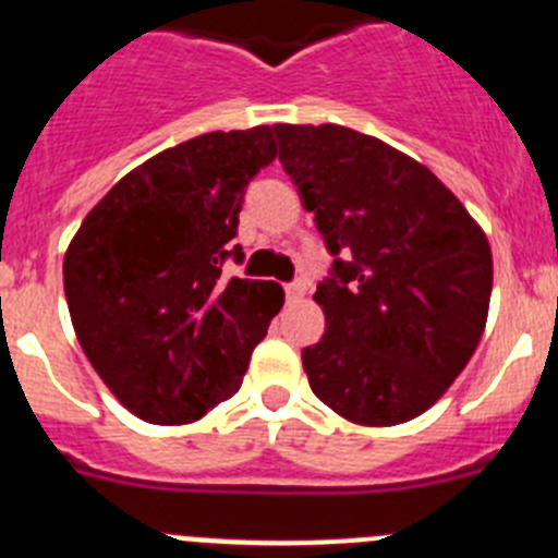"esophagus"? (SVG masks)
Returning a JSON list of instances; mask_svg holds the SVG:
<instances>
[{"label": "esophagus", "mask_w": 558, "mask_h": 558, "mask_svg": "<svg viewBox=\"0 0 558 558\" xmlns=\"http://www.w3.org/2000/svg\"><path fill=\"white\" fill-rule=\"evenodd\" d=\"M284 293H288V302H299L307 293V279H295V282L284 284Z\"/></svg>", "instance_id": "34e87169"}]
</instances>
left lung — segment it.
<instances>
[{
	"label": "left lung",
	"instance_id": "8db88e82",
	"mask_svg": "<svg viewBox=\"0 0 558 558\" xmlns=\"http://www.w3.org/2000/svg\"><path fill=\"white\" fill-rule=\"evenodd\" d=\"M279 161L335 256L315 290L327 332L310 388L354 425L425 413L486 327L492 248L425 165L343 125H274Z\"/></svg>",
	"mask_w": 558,
	"mask_h": 558
}]
</instances>
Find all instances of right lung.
I'll return each mask as SVG.
<instances>
[{
	"label": "right lung",
	"instance_id": "right-lung-1",
	"mask_svg": "<svg viewBox=\"0 0 558 558\" xmlns=\"http://www.w3.org/2000/svg\"><path fill=\"white\" fill-rule=\"evenodd\" d=\"M276 159L274 128L215 131L131 170L88 211L63 259L83 352L150 425H186L234 397L282 310L276 282L226 279L248 181Z\"/></svg>",
	"mask_w": 558,
	"mask_h": 558
}]
</instances>
